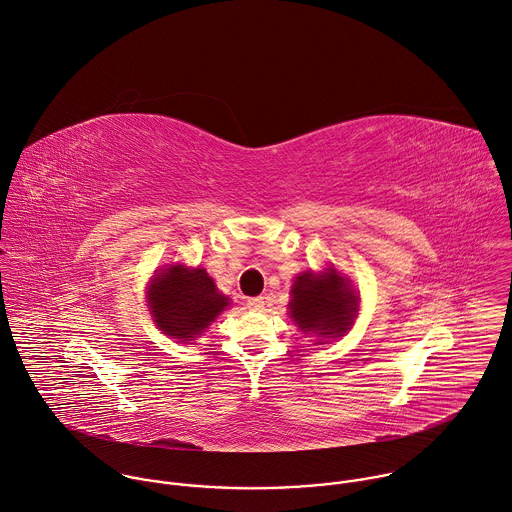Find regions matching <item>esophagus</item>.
Returning a JSON list of instances; mask_svg holds the SVG:
<instances>
[{
    "mask_svg": "<svg viewBox=\"0 0 512 512\" xmlns=\"http://www.w3.org/2000/svg\"><path fill=\"white\" fill-rule=\"evenodd\" d=\"M248 308H252V310H262V308H264V298H262V296L248 298Z\"/></svg>",
    "mask_w": 512,
    "mask_h": 512,
    "instance_id": "obj_1",
    "label": "esophagus"
}]
</instances>
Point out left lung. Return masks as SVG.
<instances>
[{"instance_id":"obj_1","label":"left lung","mask_w":512,"mask_h":512,"mask_svg":"<svg viewBox=\"0 0 512 512\" xmlns=\"http://www.w3.org/2000/svg\"><path fill=\"white\" fill-rule=\"evenodd\" d=\"M356 306V294L334 270L302 272L292 286L290 316L306 334L340 336L350 328Z\"/></svg>"}]
</instances>
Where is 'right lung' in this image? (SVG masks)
I'll list each match as a JSON object with an SVG mask.
<instances>
[{
  "label": "right lung",
  "instance_id": "add662e5",
  "mask_svg": "<svg viewBox=\"0 0 512 512\" xmlns=\"http://www.w3.org/2000/svg\"><path fill=\"white\" fill-rule=\"evenodd\" d=\"M150 310L156 326L180 340H194L228 306L204 268L170 266L156 274L148 290Z\"/></svg>",
  "mask_w": 512,
  "mask_h": 512
}]
</instances>
